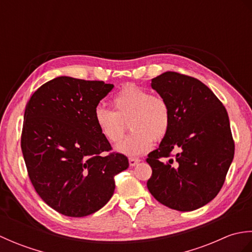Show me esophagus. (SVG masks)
<instances>
[{"label": "esophagus", "instance_id": "1", "mask_svg": "<svg viewBox=\"0 0 252 252\" xmlns=\"http://www.w3.org/2000/svg\"><path fill=\"white\" fill-rule=\"evenodd\" d=\"M140 161H141V160L138 158H133V157L129 158V163H130L131 167H134V165H136Z\"/></svg>", "mask_w": 252, "mask_h": 252}]
</instances>
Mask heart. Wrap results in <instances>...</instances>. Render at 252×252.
<instances>
[{
  "instance_id": "obj_1",
  "label": "heart",
  "mask_w": 252,
  "mask_h": 252,
  "mask_svg": "<svg viewBox=\"0 0 252 252\" xmlns=\"http://www.w3.org/2000/svg\"><path fill=\"white\" fill-rule=\"evenodd\" d=\"M114 111L97 107L94 121L99 133L109 143H119L129 122L131 134L117 146V151L127 156H138L147 152L153 141L168 134L171 108L163 96L151 94L134 83L126 84L112 98Z\"/></svg>"
}]
</instances>
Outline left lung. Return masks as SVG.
<instances>
[{
    "label": "left lung",
    "instance_id": "8db88e82",
    "mask_svg": "<svg viewBox=\"0 0 252 252\" xmlns=\"http://www.w3.org/2000/svg\"><path fill=\"white\" fill-rule=\"evenodd\" d=\"M152 88L168 100L172 119L146 159L153 170L148 190L174 210H196L219 194L233 161L227 111L207 85L185 74L167 71L152 80Z\"/></svg>",
    "mask_w": 252,
    "mask_h": 252
}]
</instances>
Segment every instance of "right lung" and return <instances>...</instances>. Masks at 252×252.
Here are the masks:
<instances>
[{
    "instance_id": "1",
    "label": "right lung",
    "mask_w": 252,
    "mask_h": 252,
    "mask_svg": "<svg viewBox=\"0 0 252 252\" xmlns=\"http://www.w3.org/2000/svg\"><path fill=\"white\" fill-rule=\"evenodd\" d=\"M114 88L104 81L58 77L27 103L21 151L29 179L45 203L63 216L98 211L129 160L100 134L94 121L99 100Z\"/></svg>"
}]
</instances>
